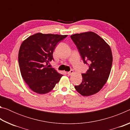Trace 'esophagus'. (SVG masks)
Listing matches in <instances>:
<instances>
[{"mask_svg":"<svg viewBox=\"0 0 130 130\" xmlns=\"http://www.w3.org/2000/svg\"><path fill=\"white\" fill-rule=\"evenodd\" d=\"M73 73H74V71H73V70H70V71L68 72L67 73H68V75H69V76H70V75H72V74H73Z\"/></svg>","mask_w":130,"mask_h":130,"instance_id":"34e87169","label":"esophagus"}]
</instances>
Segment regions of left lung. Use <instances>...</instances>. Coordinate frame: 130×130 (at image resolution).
I'll return each mask as SVG.
<instances>
[{"label": "left lung", "instance_id": "8db88e82", "mask_svg": "<svg viewBox=\"0 0 130 130\" xmlns=\"http://www.w3.org/2000/svg\"><path fill=\"white\" fill-rule=\"evenodd\" d=\"M85 63L89 69L82 74V83L74 88L83 96H89L99 92L108 79L112 64V54L109 45L99 35L92 31L72 35Z\"/></svg>", "mask_w": 130, "mask_h": 130}]
</instances>
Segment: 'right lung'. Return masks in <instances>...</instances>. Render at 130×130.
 I'll use <instances>...</instances> for the list:
<instances>
[{
	"label": "right lung",
	"instance_id": "1",
	"mask_svg": "<svg viewBox=\"0 0 130 130\" xmlns=\"http://www.w3.org/2000/svg\"><path fill=\"white\" fill-rule=\"evenodd\" d=\"M67 35L36 33L22 43L18 54L19 68L24 81L32 91L38 94L49 93L63 75L47 63L53 60L57 43Z\"/></svg>",
	"mask_w": 130,
	"mask_h": 130
}]
</instances>
